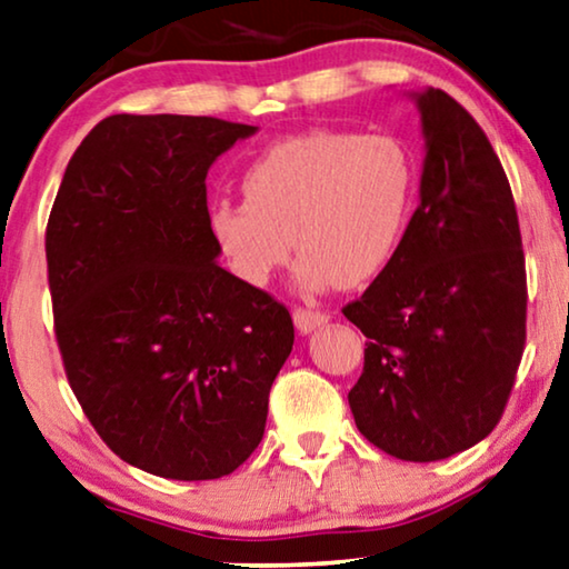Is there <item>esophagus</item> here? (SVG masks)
Segmentation results:
<instances>
[{
  "label": "esophagus",
  "instance_id": "1",
  "mask_svg": "<svg viewBox=\"0 0 569 569\" xmlns=\"http://www.w3.org/2000/svg\"><path fill=\"white\" fill-rule=\"evenodd\" d=\"M293 321H296V329L307 335V332H311V329L325 327L329 317L325 311H317V309H309V307H296L293 309Z\"/></svg>",
  "mask_w": 569,
  "mask_h": 569
}]
</instances>
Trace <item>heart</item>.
I'll return each instance as SVG.
<instances>
[{
	"label": "heart",
	"instance_id": "b5f03b06",
	"mask_svg": "<svg viewBox=\"0 0 569 569\" xmlns=\"http://www.w3.org/2000/svg\"><path fill=\"white\" fill-rule=\"evenodd\" d=\"M242 193L209 209L211 237L240 281L268 286L296 248L301 288H355L401 248L417 163L393 134L311 130L262 150Z\"/></svg>",
	"mask_w": 569,
	"mask_h": 569
}]
</instances>
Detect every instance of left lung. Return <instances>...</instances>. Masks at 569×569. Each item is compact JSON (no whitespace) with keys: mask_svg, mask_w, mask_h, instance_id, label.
<instances>
[{"mask_svg":"<svg viewBox=\"0 0 569 569\" xmlns=\"http://www.w3.org/2000/svg\"><path fill=\"white\" fill-rule=\"evenodd\" d=\"M427 158L401 248L342 313L366 335L347 393L362 437L409 462L486 439L527 345L519 214L493 146L442 89L417 97Z\"/></svg>","mask_w":569,"mask_h":569,"instance_id":"obj_1","label":"left lung"}]
</instances>
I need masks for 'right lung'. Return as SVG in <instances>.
<instances>
[{
	"label": "right lung",
	"instance_id": "right-lung-1",
	"mask_svg": "<svg viewBox=\"0 0 569 569\" xmlns=\"http://www.w3.org/2000/svg\"><path fill=\"white\" fill-rule=\"evenodd\" d=\"M252 124L112 114L68 160L46 230L68 386L117 457L173 480L248 460L293 347L281 301L217 266L207 171Z\"/></svg>",
	"mask_w": 569,
	"mask_h": 569
}]
</instances>
